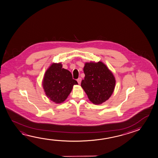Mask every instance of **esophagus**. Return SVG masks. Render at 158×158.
I'll use <instances>...</instances> for the list:
<instances>
[{
  "mask_svg": "<svg viewBox=\"0 0 158 158\" xmlns=\"http://www.w3.org/2000/svg\"><path fill=\"white\" fill-rule=\"evenodd\" d=\"M77 81H78V84H80V83H81V78H78V79H77Z\"/></svg>",
  "mask_w": 158,
  "mask_h": 158,
  "instance_id": "34e87169",
  "label": "esophagus"
}]
</instances>
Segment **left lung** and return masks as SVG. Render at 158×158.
I'll list each match as a JSON object with an SVG mask.
<instances>
[{"mask_svg": "<svg viewBox=\"0 0 158 158\" xmlns=\"http://www.w3.org/2000/svg\"><path fill=\"white\" fill-rule=\"evenodd\" d=\"M84 79L81 86L89 100L99 105L107 100L114 92L116 80L112 73L101 62L85 63Z\"/></svg>", "mask_w": 158, "mask_h": 158, "instance_id": "8db88e82", "label": "left lung"}]
</instances>
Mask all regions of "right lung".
<instances>
[{
  "label": "right lung",
  "instance_id": "right-lung-1",
  "mask_svg": "<svg viewBox=\"0 0 158 158\" xmlns=\"http://www.w3.org/2000/svg\"><path fill=\"white\" fill-rule=\"evenodd\" d=\"M78 82L73 79L69 70L62 68V64L52 63L44 74L42 86L48 98L56 104H60L67 99L74 85Z\"/></svg>",
  "mask_w": 158,
  "mask_h": 158
}]
</instances>
